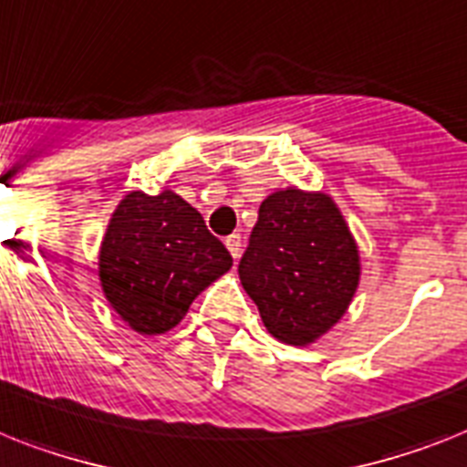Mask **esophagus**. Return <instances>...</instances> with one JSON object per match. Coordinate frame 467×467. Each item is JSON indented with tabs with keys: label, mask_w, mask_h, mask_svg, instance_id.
Instances as JSON below:
<instances>
[{
	"label": "esophagus",
	"mask_w": 467,
	"mask_h": 467,
	"mask_svg": "<svg viewBox=\"0 0 467 467\" xmlns=\"http://www.w3.org/2000/svg\"><path fill=\"white\" fill-rule=\"evenodd\" d=\"M226 248H229L231 257L236 260V257L241 255V250H243V238H241V234H231V236L226 238Z\"/></svg>",
	"instance_id": "1"
}]
</instances>
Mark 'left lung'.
<instances>
[{
    "mask_svg": "<svg viewBox=\"0 0 467 467\" xmlns=\"http://www.w3.org/2000/svg\"><path fill=\"white\" fill-rule=\"evenodd\" d=\"M238 275L269 334L306 346L341 319L360 265L337 205L322 192L288 188L260 205Z\"/></svg>",
    "mask_w": 467,
    "mask_h": 467,
    "instance_id": "obj_1",
    "label": "left lung"
}]
</instances>
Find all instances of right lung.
<instances>
[{"label": "right lung", "instance_id": "add662e5", "mask_svg": "<svg viewBox=\"0 0 467 467\" xmlns=\"http://www.w3.org/2000/svg\"><path fill=\"white\" fill-rule=\"evenodd\" d=\"M231 262L224 243L181 195L136 191L111 217L99 250V279L129 327L164 334L210 281L229 272Z\"/></svg>", "mask_w": 467, "mask_h": 467}]
</instances>
